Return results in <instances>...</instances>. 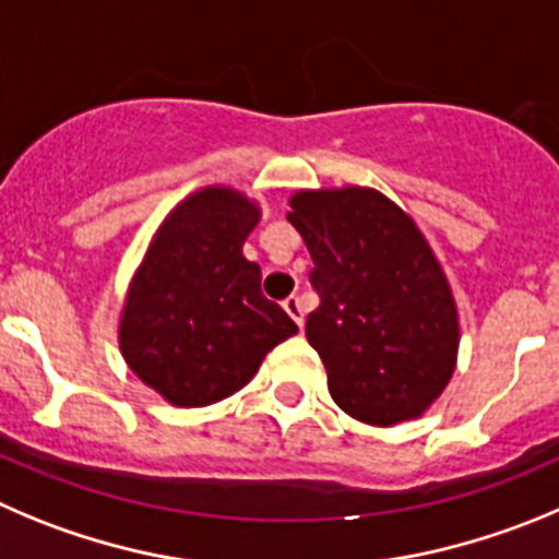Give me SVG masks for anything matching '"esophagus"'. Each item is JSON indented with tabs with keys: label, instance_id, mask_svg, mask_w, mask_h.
Instances as JSON below:
<instances>
[{
	"label": "esophagus",
	"instance_id": "1",
	"mask_svg": "<svg viewBox=\"0 0 559 559\" xmlns=\"http://www.w3.org/2000/svg\"><path fill=\"white\" fill-rule=\"evenodd\" d=\"M284 309H286V314L297 322V328H304V300H300V297L297 295L286 297Z\"/></svg>",
	"mask_w": 559,
	"mask_h": 559
}]
</instances>
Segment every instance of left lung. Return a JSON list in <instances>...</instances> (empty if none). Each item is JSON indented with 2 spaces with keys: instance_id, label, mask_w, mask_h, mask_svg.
I'll return each mask as SVG.
<instances>
[{
  "instance_id": "left-lung-1",
  "label": "left lung",
  "mask_w": 559,
  "mask_h": 559,
  "mask_svg": "<svg viewBox=\"0 0 559 559\" xmlns=\"http://www.w3.org/2000/svg\"><path fill=\"white\" fill-rule=\"evenodd\" d=\"M289 206L314 262L320 306L306 336L333 403L374 427L421 416L450 383L461 344L455 297L425 234L372 187L300 190Z\"/></svg>"
}]
</instances>
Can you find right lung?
I'll return each instance as SVG.
<instances>
[{
  "label": "right lung",
  "mask_w": 559,
  "mask_h": 559,
  "mask_svg": "<svg viewBox=\"0 0 559 559\" xmlns=\"http://www.w3.org/2000/svg\"><path fill=\"white\" fill-rule=\"evenodd\" d=\"M262 217L231 187L187 195L156 228L121 311L129 369L179 408L242 389L297 325L262 295V270L242 245Z\"/></svg>",
  "instance_id": "add662e5"
}]
</instances>
